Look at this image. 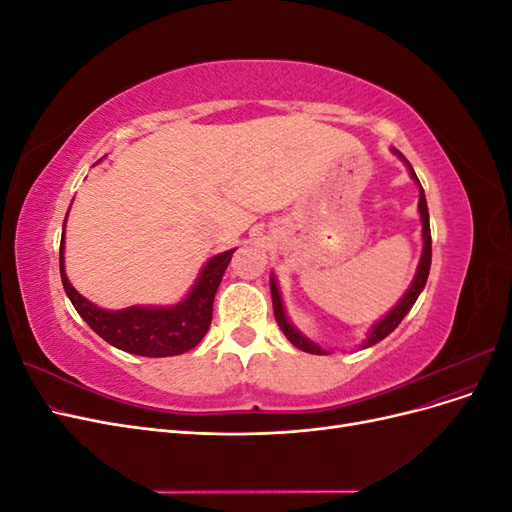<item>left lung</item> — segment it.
I'll use <instances>...</instances> for the list:
<instances>
[{"mask_svg": "<svg viewBox=\"0 0 512 512\" xmlns=\"http://www.w3.org/2000/svg\"><path fill=\"white\" fill-rule=\"evenodd\" d=\"M393 153L397 158L404 160V164L408 166L410 170V177L418 183V213H421V222H423V254H421V262H418V269H416V275L414 280L410 284V288L406 290L404 297H401V301L391 309L389 314H386L382 320H378L374 327L369 329L367 333V339L363 342V348H369L374 346L378 342H382V339L386 335H391L397 324L404 320V316L410 312L412 305L416 303L418 294L423 292L425 284H427V277H429V267H431V230H429V211H427V200H425V192H423V185L421 181H418L414 168L410 166V162L401 156V153L397 149H393ZM271 299H273V314H275V320L277 324H280V329L284 331V335L288 337V342L292 346H297L299 350L303 352H309V354H327V350L320 348L316 342H312V339H307L294 324L288 320L286 316V309H284V303H282V294H280V288H277V282L275 277H271Z\"/></svg>", "mask_w": 512, "mask_h": 512, "instance_id": "left-lung-1", "label": "left lung"}]
</instances>
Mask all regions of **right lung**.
<instances>
[{
	"label": "right lung",
	"mask_w": 512,
	"mask_h": 512,
	"mask_svg": "<svg viewBox=\"0 0 512 512\" xmlns=\"http://www.w3.org/2000/svg\"><path fill=\"white\" fill-rule=\"evenodd\" d=\"M64 237L59 245L61 284L79 316L108 344L138 356H177L200 344L211 324L213 299L235 250L213 256L200 271L188 297L170 307L134 305L126 309H102L87 301L70 284L64 265Z\"/></svg>",
	"instance_id": "add662e5"
}]
</instances>
